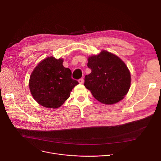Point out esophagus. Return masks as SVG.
<instances>
[{
	"mask_svg": "<svg viewBox=\"0 0 161 161\" xmlns=\"http://www.w3.org/2000/svg\"><path fill=\"white\" fill-rule=\"evenodd\" d=\"M78 82H79V83H80V84H83V83H84V80H83V78H81V79L78 80Z\"/></svg>",
	"mask_w": 161,
	"mask_h": 161,
	"instance_id": "obj_1",
	"label": "esophagus"
}]
</instances>
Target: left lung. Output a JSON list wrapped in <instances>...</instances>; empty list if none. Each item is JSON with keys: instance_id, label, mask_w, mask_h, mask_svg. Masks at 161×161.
Returning a JSON list of instances; mask_svg holds the SVG:
<instances>
[{"instance_id": "left-lung-1", "label": "left lung", "mask_w": 161, "mask_h": 161, "mask_svg": "<svg viewBox=\"0 0 161 161\" xmlns=\"http://www.w3.org/2000/svg\"><path fill=\"white\" fill-rule=\"evenodd\" d=\"M91 73L85 77V86L100 103L113 104L122 100L130 86L127 66L117 55L106 50L88 58Z\"/></svg>"}]
</instances>
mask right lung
<instances>
[{"instance_id":"obj_1","label":"right lung","mask_w":161,"mask_h":161,"mask_svg":"<svg viewBox=\"0 0 161 161\" xmlns=\"http://www.w3.org/2000/svg\"><path fill=\"white\" fill-rule=\"evenodd\" d=\"M62 58L48 57L34 68L29 79V88L35 101L41 106L56 109L69 97L78 82L72 79L71 71L63 65Z\"/></svg>"}]
</instances>
